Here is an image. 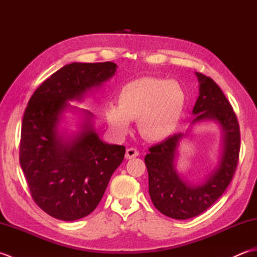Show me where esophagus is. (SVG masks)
Segmentation results:
<instances>
[{
    "instance_id": "1",
    "label": "esophagus",
    "mask_w": 257,
    "mask_h": 257,
    "mask_svg": "<svg viewBox=\"0 0 257 257\" xmlns=\"http://www.w3.org/2000/svg\"><path fill=\"white\" fill-rule=\"evenodd\" d=\"M139 156V151L136 148H128L125 150V158L127 159H133V158H136Z\"/></svg>"
}]
</instances>
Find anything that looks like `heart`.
<instances>
[{"mask_svg": "<svg viewBox=\"0 0 257 257\" xmlns=\"http://www.w3.org/2000/svg\"><path fill=\"white\" fill-rule=\"evenodd\" d=\"M185 92L176 81L144 77L124 84L117 105H108L105 116L119 135L127 134L132 120L138 119L139 132L152 141L167 139L174 133L185 107Z\"/></svg>", "mask_w": 257, "mask_h": 257, "instance_id": "obj_1", "label": "heart"}]
</instances>
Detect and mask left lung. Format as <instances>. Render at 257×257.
Wrapping results in <instances>:
<instances>
[{"label": "left lung", "instance_id": "1", "mask_svg": "<svg viewBox=\"0 0 257 257\" xmlns=\"http://www.w3.org/2000/svg\"><path fill=\"white\" fill-rule=\"evenodd\" d=\"M199 97L193 107L192 124L213 120L222 129V154L219 165L200 184L181 179L176 170L180 141L185 134H176L149 148L145 163L149 177V194L156 209L177 220H187L203 213L215 203L232 181L236 170L241 135L235 112L212 78L195 73Z\"/></svg>", "mask_w": 257, "mask_h": 257}]
</instances>
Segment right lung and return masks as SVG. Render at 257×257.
Segmentation results:
<instances>
[{
  "label": "right lung",
  "instance_id": "right-lung-1",
  "mask_svg": "<svg viewBox=\"0 0 257 257\" xmlns=\"http://www.w3.org/2000/svg\"><path fill=\"white\" fill-rule=\"evenodd\" d=\"M117 65L72 63L47 78L32 95L22 121L20 163L32 198L55 219L75 221L99 203L113 171L124 158L123 146L100 140L92 113L80 110L84 121L77 135L59 134L69 100H83L116 73ZM75 109V108H72Z\"/></svg>",
  "mask_w": 257,
  "mask_h": 257
}]
</instances>
